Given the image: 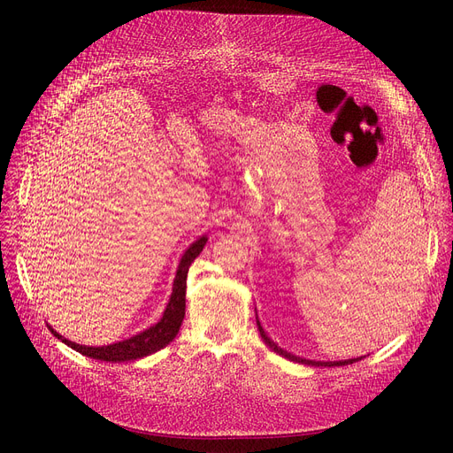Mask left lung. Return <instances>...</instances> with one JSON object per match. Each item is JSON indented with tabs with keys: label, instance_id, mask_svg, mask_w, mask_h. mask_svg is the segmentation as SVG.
I'll return each mask as SVG.
<instances>
[{
	"label": "left lung",
	"instance_id": "1",
	"mask_svg": "<svg viewBox=\"0 0 453 453\" xmlns=\"http://www.w3.org/2000/svg\"><path fill=\"white\" fill-rule=\"evenodd\" d=\"M257 326H258V332H260V338L265 340V343L273 350V352H277L279 356H282V358H287V360H290V362H296V364H304V365H312V367H340V365H349V364H354V362H358V360H362V358H365V356H360V358H350V360H340V362H316V360H306V358H301V356H296V354H292V352H288V350H284V349H280L277 343H273L270 338H268V334L265 332V328L260 326V321H258V318H257Z\"/></svg>",
	"mask_w": 453,
	"mask_h": 453
}]
</instances>
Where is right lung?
I'll return each mask as SVG.
<instances>
[{
  "instance_id": "add662e5",
  "label": "right lung",
  "mask_w": 453,
  "mask_h": 453,
  "mask_svg": "<svg viewBox=\"0 0 453 453\" xmlns=\"http://www.w3.org/2000/svg\"><path fill=\"white\" fill-rule=\"evenodd\" d=\"M205 242H207V234H202L198 241H195L185 250V253L180 258L178 270H176L171 299L165 306L161 319L156 325L139 332V334H135L128 340H123V342L111 343V345L89 347V345H79L75 342H69L67 338L58 334V332L51 325H50V330L53 332L55 338H58L67 347L88 356V358L101 360V362H115V364L117 362H132V360L145 358V356L157 352L159 349L169 345L180 332V326L185 318V288H187L188 266L193 265L195 258L202 253Z\"/></svg>"
}]
</instances>
